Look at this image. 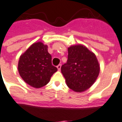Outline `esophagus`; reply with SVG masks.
I'll list each match as a JSON object with an SVG mask.
<instances>
[{
    "label": "esophagus",
    "instance_id": "1",
    "mask_svg": "<svg viewBox=\"0 0 122 122\" xmlns=\"http://www.w3.org/2000/svg\"><path fill=\"white\" fill-rule=\"evenodd\" d=\"M61 64H59L58 66H57V68H58V71H60V70H61Z\"/></svg>",
    "mask_w": 122,
    "mask_h": 122
}]
</instances>
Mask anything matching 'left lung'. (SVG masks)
<instances>
[{"mask_svg":"<svg viewBox=\"0 0 122 122\" xmlns=\"http://www.w3.org/2000/svg\"><path fill=\"white\" fill-rule=\"evenodd\" d=\"M67 51V63L61 67L66 84L76 92L86 91L96 82L99 73L96 56L81 44L71 45Z\"/></svg>","mask_w":122,"mask_h":122,"instance_id":"8db88e82","label":"left lung"}]
</instances>
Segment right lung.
I'll return each mask as SVG.
<instances>
[{"instance_id": "obj_1", "label": "right lung", "mask_w": 122, "mask_h": 122, "mask_svg": "<svg viewBox=\"0 0 122 122\" xmlns=\"http://www.w3.org/2000/svg\"><path fill=\"white\" fill-rule=\"evenodd\" d=\"M47 48L42 42L34 43L19 60L20 76L26 83L36 88L48 84L52 75L57 71V68L52 65V56Z\"/></svg>"}]
</instances>
